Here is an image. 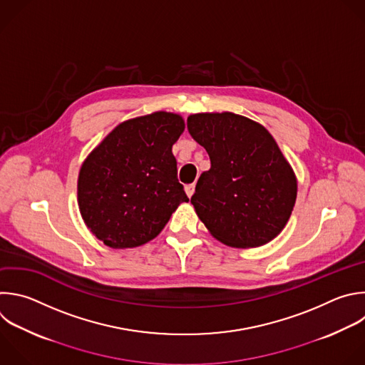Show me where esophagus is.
Here are the masks:
<instances>
[{"label":"esophagus","instance_id":"obj_1","mask_svg":"<svg viewBox=\"0 0 365 365\" xmlns=\"http://www.w3.org/2000/svg\"><path fill=\"white\" fill-rule=\"evenodd\" d=\"M185 192H186L187 197H192V195L195 193V185H193V183H192V185H186V186H185Z\"/></svg>","mask_w":365,"mask_h":365}]
</instances>
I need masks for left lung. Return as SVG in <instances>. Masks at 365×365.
Instances as JSON below:
<instances>
[{"mask_svg": "<svg viewBox=\"0 0 365 365\" xmlns=\"http://www.w3.org/2000/svg\"><path fill=\"white\" fill-rule=\"evenodd\" d=\"M187 130L210 158L190 199L210 235L245 250L277 237L292 213L298 183L272 135L230 111L190 114Z\"/></svg>", "mask_w": 365, "mask_h": 365, "instance_id": "8db88e82", "label": "left lung"}]
</instances>
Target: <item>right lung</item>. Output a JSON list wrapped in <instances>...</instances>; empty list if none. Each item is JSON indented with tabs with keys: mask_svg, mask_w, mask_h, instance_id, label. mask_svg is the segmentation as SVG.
Instances as JSON below:
<instances>
[{
	"mask_svg": "<svg viewBox=\"0 0 365 365\" xmlns=\"http://www.w3.org/2000/svg\"><path fill=\"white\" fill-rule=\"evenodd\" d=\"M185 130L178 113L155 111L115 126L84 159L77 202L87 229L113 250L156 237L187 196L172 146Z\"/></svg>",
	"mask_w": 365,
	"mask_h": 365,
	"instance_id": "add662e5",
	"label": "right lung"
}]
</instances>
